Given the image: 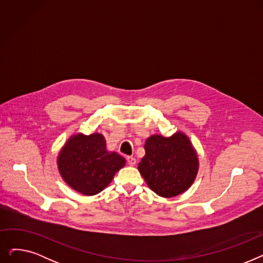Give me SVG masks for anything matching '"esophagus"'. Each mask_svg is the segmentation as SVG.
<instances>
[{"instance_id":"34e87169","label":"esophagus","mask_w":263,"mask_h":263,"mask_svg":"<svg viewBox=\"0 0 263 263\" xmlns=\"http://www.w3.org/2000/svg\"><path fill=\"white\" fill-rule=\"evenodd\" d=\"M127 161H128V164L130 165V166H134V165L136 164V159L133 157H128Z\"/></svg>"}]
</instances>
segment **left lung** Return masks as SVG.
I'll use <instances>...</instances> for the list:
<instances>
[{"instance_id": "obj_1", "label": "left lung", "mask_w": 263, "mask_h": 263, "mask_svg": "<svg viewBox=\"0 0 263 263\" xmlns=\"http://www.w3.org/2000/svg\"><path fill=\"white\" fill-rule=\"evenodd\" d=\"M139 171L148 186L162 197H175L194 182L198 158L189 137L176 132L171 137L151 135L145 143Z\"/></svg>"}]
</instances>
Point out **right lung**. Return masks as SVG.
Masks as SVG:
<instances>
[{"instance_id": "add662e5", "label": "right lung", "mask_w": 263, "mask_h": 263, "mask_svg": "<svg viewBox=\"0 0 263 263\" xmlns=\"http://www.w3.org/2000/svg\"><path fill=\"white\" fill-rule=\"evenodd\" d=\"M124 164V158L106 150L105 139L100 133L71 136L58 158L59 171L65 182L86 196L104 190Z\"/></svg>"}]
</instances>
